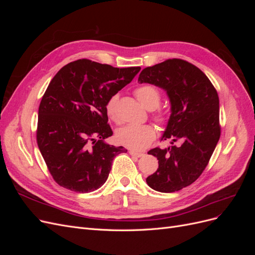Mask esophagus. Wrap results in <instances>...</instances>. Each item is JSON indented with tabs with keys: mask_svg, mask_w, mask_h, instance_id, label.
Wrapping results in <instances>:
<instances>
[{
	"mask_svg": "<svg viewBox=\"0 0 255 255\" xmlns=\"http://www.w3.org/2000/svg\"><path fill=\"white\" fill-rule=\"evenodd\" d=\"M128 153H129L130 155H132V156H136V157H141V156H143V155H144L143 153L136 152V151H134V150H129V151H128Z\"/></svg>",
	"mask_w": 255,
	"mask_h": 255,
	"instance_id": "obj_1",
	"label": "esophagus"
}]
</instances>
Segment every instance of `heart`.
<instances>
[{"label":"heart","mask_w":255,"mask_h":255,"mask_svg":"<svg viewBox=\"0 0 255 255\" xmlns=\"http://www.w3.org/2000/svg\"><path fill=\"white\" fill-rule=\"evenodd\" d=\"M134 95L145 109L154 110L158 106L161 94L158 88L150 84L140 85L134 90ZM118 96H111L105 103V111L110 118L117 119ZM153 119L159 125H166L169 120V113L166 110L158 109L153 115ZM155 138V130L149 125H128L118 129L116 139L118 143L132 150H144L148 148Z\"/></svg>","instance_id":"heart-1"}]
</instances>
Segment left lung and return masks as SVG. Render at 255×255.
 I'll use <instances>...</instances> for the list:
<instances>
[{
  "label": "left lung",
  "instance_id": "obj_1",
  "mask_svg": "<svg viewBox=\"0 0 255 255\" xmlns=\"http://www.w3.org/2000/svg\"><path fill=\"white\" fill-rule=\"evenodd\" d=\"M138 82L165 89L171 103L161 137V140L170 139L171 145L148 152L157 157L158 169L145 181L160 192L181 190L202 174L219 140L217 90L198 67L180 58L144 68Z\"/></svg>",
  "mask_w": 255,
  "mask_h": 255
}]
</instances>
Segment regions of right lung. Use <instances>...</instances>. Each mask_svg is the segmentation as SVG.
<instances>
[{"mask_svg": "<svg viewBox=\"0 0 255 255\" xmlns=\"http://www.w3.org/2000/svg\"><path fill=\"white\" fill-rule=\"evenodd\" d=\"M139 71L83 58L52 79L38 111L36 138L59 186L85 194L106 182L115 156L128 150L104 142L113 135L105 103Z\"/></svg>", "mask_w": 255, "mask_h": 255, "instance_id": "1", "label": "right lung"}]
</instances>
